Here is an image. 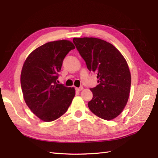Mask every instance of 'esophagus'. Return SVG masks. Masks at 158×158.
<instances>
[{
    "mask_svg": "<svg viewBox=\"0 0 158 158\" xmlns=\"http://www.w3.org/2000/svg\"><path fill=\"white\" fill-rule=\"evenodd\" d=\"M75 89L77 90V91L80 92V91H81V90L83 89V87H80V88H76Z\"/></svg>",
    "mask_w": 158,
    "mask_h": 158,
    "instance_id": "obj_1",
    "label": "esophagus"
}]
</instances>
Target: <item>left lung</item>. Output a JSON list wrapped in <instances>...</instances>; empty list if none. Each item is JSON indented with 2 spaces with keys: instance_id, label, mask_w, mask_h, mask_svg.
<instances>
[{
  "instance_id": "1",
  "label": "left lung",
  "mask_w": 158,
  "mask_h": 158,
  "mask_svg": "<svg viewBox=\"0 0 158 158\" xmlns=\"http://www.w3.org/2000/svg\"><path fill=\"white\" fill-rule=\"evenodd\" d=\"M73 43L89 71L97 75L98 85L90 90V110L105 120L122 112L129 98L131 75L125 58L112 44L93 38H74Z\"/></svg>"
}]
</instances>
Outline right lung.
Instances as JSON below:
<instances>
[{
    "label": "right lung",
    "instance_id": "1",
    "mask_svg": "<svg viewBox=\"0 0 158 158\" xmlns=\"http://www.w3.org/2000/svg\"><path fill=\"white\" fill-rule=\"evenodd\" d=\"M75 48L67 40L47 43L34 50L23 64L20 79L23 98L44 122H52L64 114L75 95L73 88L56 82L64 59Z\"/></svg>",
    "mask_w": 158,
    "mask_h": 158
}]
</instances>
